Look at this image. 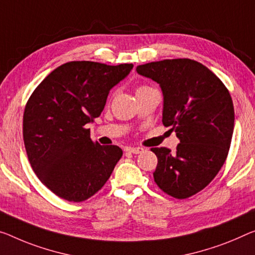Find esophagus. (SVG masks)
<instances>
[{"instance_id":"34e87169","label":"esophagus","mask_w":255,"mask_h":255,"mask_svg":"<svg viewBox=\"0 0 255 255\" xmlns=\"http://www.w3.org/2000/svg\"><path fill=\"white\" fill-rule=\"evenodd\" d=\"M127 151H128V152H131V154H140V152H142L143 151V148H141V147H128V148H127Z\"/></svg>"}]
</instances>
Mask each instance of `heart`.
Instances as JSON below:
<instances>
[{
    "mask_svg": "<svg viewBox=\"0 0 255 255\" xmlns=\"http://www.w3.org/2000/svg\"><path fill=\"white\" fill-rule=\"evenodd\" d=\"M147 87H140V88H138L136 89V91H140V90H142V89H146Z\"/></svg>",
    "mask_w": 255,
    "mask_h": 255,
    "instance_id": "1",
    "label": "heart"
}]
</instances>
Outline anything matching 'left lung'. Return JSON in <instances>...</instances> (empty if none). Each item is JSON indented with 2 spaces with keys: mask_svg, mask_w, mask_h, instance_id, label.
Returning a JSON list of instances; mask_svg holds the SVG:
<instances>
[{
  "mask_svg": "<svg viewBox=\"0 0 255 255\" xmlns=\"http://www.w3.org/2000/svg\"><path fill=\"white\" fill-rule=\"evenodd\" d=\"M136 72L159 84L162 122L180 140L174 151L151 148L157 156L155 182L172 197H190L212 181L228 156L235 123L232 97L214 73L186 58L148 62Z\"/></svg>",
  "mask_w": 255,
  "mask_h": 255,
  "instance_id": "8db88e82",
  "label": "left lung"
}]
</instances>
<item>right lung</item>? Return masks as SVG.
Instances as JSON below:
<instances>
[{
    "label": "right lung",
    "mask_w": 255,
    "mask_h": 255,
    "mask_svg": "<svg viewBox=\"0 0 255 255\" xmlns=\"http://www.w3.org/2000/svg\"><path fill=\"white\" fill-rule=\"evenodd\" d=\"M132 68L66 62L27 101L22 134L29 163L43 185L66 201L83 202L98 193L122 157L120 147L93 142L87 128L104 111L111 89Z\"/></svg>",
    "instance_id": "1"
}]
</instances>
